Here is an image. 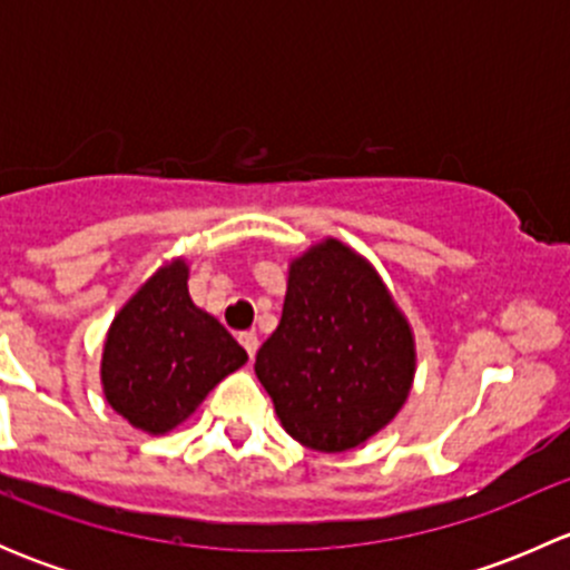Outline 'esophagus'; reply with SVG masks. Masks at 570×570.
I'll return each instance as SVG.
<instances>
[{
  "label": "esophagus",
  "instance_id": "1",
  "mask_svg": "<svg viewBox=\"0 0 570 570\" xmlns=\"http://www.w3.org/2000/svg\"><path fill=\"white\" fill-rule=\"evenodd\" d=\"M239 344H243V347L248 350V355L253 358V355H256V350H258V336L253 331L239 333Z\"/></svg>",
  "mask_w": 570,
  "mask_h": 570
}]
</instances>
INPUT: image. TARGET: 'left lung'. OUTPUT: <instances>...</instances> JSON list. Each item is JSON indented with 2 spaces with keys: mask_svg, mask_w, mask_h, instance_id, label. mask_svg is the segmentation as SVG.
<instances>
[{
  "mask_svg": "<svg viewBox=\"0 0 570 570\" xmlns=\"http://www.w3.org/2000/svg\"><path fill=\"white\" fill-rule=\"evenodd\" d=\"M413 375V327L370 258L336 237L292 258L281 322L256 355L292 439L355 450L402 411Z\"/></svg>",
  "mask_w": 570,
  "mask_h": 570,
  "instance_id": "left-lung-1",
  "label": "left lung"
}]
</instances>
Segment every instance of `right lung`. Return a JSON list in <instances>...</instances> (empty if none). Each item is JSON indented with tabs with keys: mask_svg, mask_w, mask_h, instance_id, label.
Listing matches in <instances>:
<instances>
[{
	"mask_svg": "<svg viewBox=\"0 0 570 570\" xmlns=\"http://www.w3.org/2000/svg\"><path fill=\"white\" fill-rule=\"evenodd\" d=\"M184 256L159 264L120 306L101 350V392L131 428L165 435L187 422L206 394L248 353L187 289Z\"/></svg>",
	"mask_w": 570,
	"mask_h": 570,
	"instance_id": "right-lung-1",
	"label": "right lung"
}]
</instances>
